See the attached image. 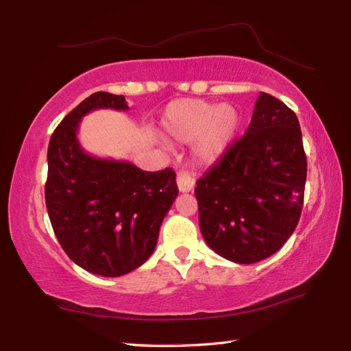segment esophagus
Returning a JSON list of instances; mask_svg holds the SVG:
<instances>
[{
    "instance_id": "esophagus-1",
    "label": "esophagus",
    "mask_w": 351,
    "mask_h": 351,
    "mask_svg": "<svg viewBox=\"0 0 351 351\" xmlns=\"http://www.w3.org/2000/svg\"><path fill=\"white\" fill-rule=\"evenodd\" d=\"M177 186L180 189V193H189L195 186V178L193 174H189L188 171H180L177 174Z\"/></svg>"
}]
</instances>
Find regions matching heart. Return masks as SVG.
Returning a JSON list of instances; mask_svg holds the SVG:
<instances>
[{
    "mask_svg": "<svg viewBox=\"0 0 351 351\" xmlns=\"http://www.w3.org/2000/svg\"><path fill=\"white\" fill-rule=\"evenodd\" d=\"M165 134L177 142H194L198 162L218 160L234 143L240 130V114L229 104L180 99L171 102L162 114Z\"/></svg>",
    "mask_w": 351,
    "mask_h": 351,
    "instance_id": "1",
    "label": "heart"
}]
</instances>
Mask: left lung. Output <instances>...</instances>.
I'll list each match as a JSON object with an SVG mask.
<instances>
[{
  "instance_id": "8db88e82",
  "label": "left lung",
  "mask_w": 351,
  "mask_h": 351,
  "mask_svg": "<svg viewBox=\"0 0 351 351\" xmlns=\"http://www.w3.org/2000/svg\"><path fill=\"white\" fill-rule=\"evenodd\" d=\"M306 177L298 117L280 99L260 93L246 133L197 180L204 241L240 264L274 255L300 221Z\"/></svg>"
}]
</instances>
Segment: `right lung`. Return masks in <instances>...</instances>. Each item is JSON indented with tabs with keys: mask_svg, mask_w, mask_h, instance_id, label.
Wrapping results in <instances>:
<instances>
[{
	"mask_svg": "<svg viewBox=\"0 0 351 351\" xmlns=\"http://www.w3.org/2000/svg\"><path fill=\"white\" fill-rule=\"evenodd\" d=\"M127 111L123 96L97 91L53 131L45 204L53 230L73 263L95 275L122 276L154 252L178 188L171 168L148 173L136 165L85 153L77 138L84 116Z\"/></svg>",
	"mask_w": 351,
	"mask_h": 351,
	"instance_id": "right-lung-1",
	"label": "right lung"
}]
</instances>
